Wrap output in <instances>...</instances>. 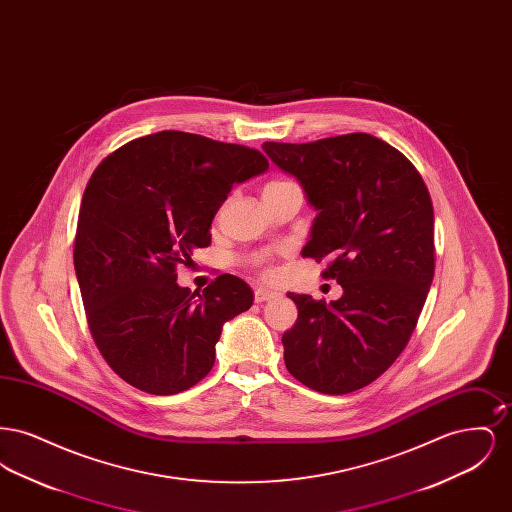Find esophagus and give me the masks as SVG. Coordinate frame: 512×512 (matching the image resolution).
Masks as SVG:
<instances>
[{"label":"esophagus","instance_id":"esophagus-1","mask_svg":"<svg viewBox=\"0 0 512 512\" xmlns=\"http://www.w3.org/2000/svg\"><path fill=\"white\" fill-rule=\"evenodd\" d=\"M274 297H278V293L272 292V290H268V288H257V290H255V301H257V303L270 301V299H274Z\"/></svg>","mask_w":512,"mask_h":512}]
</instances>
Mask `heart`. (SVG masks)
<instances>
[{
    "label": "heart",
    "mask_w": 512,
    "mask_h": 512,
    "mask_svg": "<svg viewBox=\"0 0 512 512\" xmlns=\"http://www.w3.org/2000/svg\"><path fill=\"white\" fill-rule=\"evenodd\" d=\"M282 184H288V182H284V180H272V182H268L265 188H276V186H282Z\"/></svg>",
    "instance_id": "b5f03b06"
}]
</instances>
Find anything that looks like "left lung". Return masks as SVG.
Returning <instances> with one entry per match:
<instances>
[{
	"label": "left lung",
	"mask_w": 512,
	"mask_h": 512,
	"mask_svg": "<svg viewBox=\"0 0 512 512\" xmlns=\"http://www.w3.org/2000/svg\"><path fill=\"white\" fill-rule=\"evenodd\" d=\"M317 211L303 257L328 259L343 295L288 293L297 322L282 336L293 378L311 390H361L401 355L434 280V207L413 163L365 132L311 144L265 142Z\"/></svg>",
	"instance_id": "left-lung-1"
}]
</instances>
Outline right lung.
I'll list each match as a JSON object with an SVG mask.
<instances>
[{
	"label": "right lung",
	"instance_id": "obj_1",
	"mask_svg": "<svg viewBox=\"0 0 512 512\" xmlns=\"http://www.w3.org/2000/svg\"><path fill=\"white\" fill-rule=\"evenodd\" d=\"M267 169L257 149L163 130L119 147L92 174L74 270L94 341L130 386L172 395L211 372L224 322L253 305V290L220 274L192 293L176 284V267L211 244L232 186Z\"/></svg>",
	"mask_w": 512,
	"mask_h": 512
}]
</instances>
